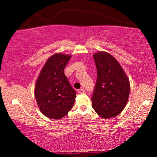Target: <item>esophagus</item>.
<instances>
[{"label": "esophagus", "mask_w": 157, "mask_h": 157, "mask_svg": "<svg viewBox=\"0 0 157 157\" xmlns=\"http://www.w3.org/2000/svg\"><path fill=\"white\" fill-rule=\"evenodd\" d=\"M84 89H78V93H79V94H84Z\"/></svg>", "instance_id": "esophagus-1"}]
</instances>
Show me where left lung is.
<instances>
[{"mask_svg": "<svg viewBox=\"0 0 157 157\" xmlns=\"http://www.w3.org/2000/svg\"><path fill=\"white\" fill-rule=\"evenodd\" d=\"M97 79L93 92L92 107L103 118L122 112L128 100L130 84L128 78L115 58L107 52L94 55Z\"/></svg>", "mask_w": 157, "mask_h": 157, "instance_id": "8db88e82", "label": "left lung"}]
</instances>
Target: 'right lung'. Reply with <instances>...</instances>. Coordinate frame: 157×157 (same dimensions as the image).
<instances>
[{
	"label": "right lung",
	"instance_id": "1",
	"mask_svg": "<svg viewBox=\"0 0 157 157\" xmlns=\"http://www.w3.org/2000/svg\"><path fill=\"white\" fill-rule=\"evenodd\" d=\"M71 55L50 57L37 79L34 95L40 111L49 118L60 119L72 109L76 92L64 74Z\"/></svg>",
	"mask_w": 157,
	"mask_h": 157
}]
</instances>
